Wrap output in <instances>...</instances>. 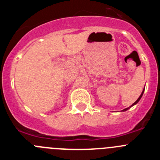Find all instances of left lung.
<instances>
[{"label": "left lung", "instance_id": "8db88e82", "mask_svg": "<svg viewBox=\"0 0 160 160\" xmlns=\"http://www.w3.org/2000/svg\"><path fill=\"white\" fill-rule=\"evenodd\" d=\"M142 94H143V91H142V94H141V95H140V96H139V98H138V99H137V100H136V101H135V102L133 103L132 105H131V107H132V106H134V105H135V104H136V103H137V102H138V101H139V100H140V98H142ZM130 107H128V108H126V109H124V110H122V111H127V110H128V109H129V108H130Z\"/></svg>", "mask_w": 160, "mask_h": 160}]
</instances>
